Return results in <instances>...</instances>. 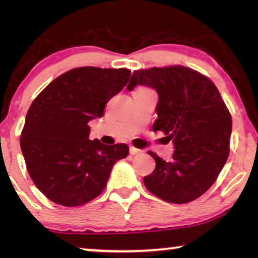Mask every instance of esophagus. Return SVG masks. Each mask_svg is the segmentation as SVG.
I'll list each match as a JSON object with an SVG mask.
<instances>
[{"instance_id": "esophagus-1", "label": "esophagus", "mask_w": 258, "mask_h": 258, "mask_svg": "<svg viewBox=\"0 0 258 258\" xmlns=\"http://www.w3.org/2000/svg\"><path fill=\"white\" fill-rule=\"evenodd\" d=\"M129 151H130V154H132V155H137V154H140L141 153V151H142V150H141V149H137V148H135V147H130L129 148Z\"/></svg>"}]
</instances>
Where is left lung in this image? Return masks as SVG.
Masks as SVG:
<instances>
[{
    "label": "left lung",
    "instance_id": "obj_1",
    "mask_svg": "<svg viewBox=\"0 0 258 258\" xmlns=\"http://www.w3.org/2000/svg\"><path fill=\"white\" fill-rule=\"evenodd\" d=\"M137 84L157 91L153 129L175 146L171 162L149 151L156 168L143 178L144 185L169 203L191 202L214 184L228 160L230 112L213 81L186 67L135 70L128 90Z\"/></svg>",
    "mask_w": 258,
    "mask_h": 258
}]
</instances>
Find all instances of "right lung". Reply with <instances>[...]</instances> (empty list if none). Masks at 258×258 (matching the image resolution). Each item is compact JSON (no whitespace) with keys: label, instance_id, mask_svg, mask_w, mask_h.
I'll return each instance as SVG.
<instances>
[{"label":"right lung","instance_id":"obj_1","mask_svg":"<svg viewBox=\"0 0 258 258\" xmlns=\"http://www.w3.org/2000/svg\"><path fill=\"white\" fill-rule=\"evenodd\" d=\"M129 69L81 67L38 94L21 133L27 170L37 189L56 204L80 207L103 191L116 162L129 155L124 143L89 140L88 122L126 86Z\"/></svg>","mask_w":258,"mask_h":258}]
</instances>
